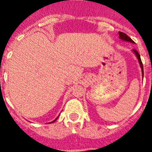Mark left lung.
Listing matches in <instances>:
<instances>
[{"mask_svg": "<svg viewBox=\"0 0 152 152\" xmlns=\"http://www.w3.org/2000/svg\"><path fill=\"white\" fill-rule=\"evenodd\" d=\"M119 38L121 39L125 40V41H127V42H134L133 40L132 39L130 38V37H129V36H127V35H126V33H123V32H119ZM133 52H135V56H137V58H138V59H139V64H140L141 68H142V75H144V71H143V64H142V60H141L140 55H139V52H138V51L135 50V49H133Z\"/></svg>", "mask_w": 152, "mask_h": 152, "instance_id": "1", "label": "left lung"}]
</instances>
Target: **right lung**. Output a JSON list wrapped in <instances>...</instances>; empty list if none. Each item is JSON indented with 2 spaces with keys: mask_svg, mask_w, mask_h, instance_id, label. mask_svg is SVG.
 Masks as SVG:
<instances>
[{
  "mask_svg": "<svg viewBox=\"0 0 152 152\" xmlns=\"http://www.w3.org/2000/svg\"><path fill=\"white\" fill-rule=\"evenodd\" d=\"M56 119H55V120H54V121H53V122H52V123H54V122H55V121H56Z\"/></svg>",
  "mask_w": 152,
  "mask_h": 152,
  "instance_id": "1",
  "label": "right lung"
}]
</instances>
